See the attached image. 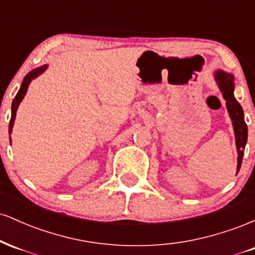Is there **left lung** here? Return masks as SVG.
<instances>
[{"instance_id":"8db88e82","label":"left lung","mask_w":255,"mask_h":255,"mask_svg":"<svg viewBox=\"0 0 255 255\" xmlns=\"http://www.w3.org/2000/svg\"><path fill=\"white\" fill-rule=\"evenodd\" d=\"M215 79L217 81L219 90H221L222 96L227 102V109L229 113L231 121H233L234 126V133H235L236 139V148H238V172L241 168L242 158H244L245 147L247 144V136H248V129L247 125L245 122L244 118V109L240 105V103L236 101L235 96H234V75L229 74V73L223 71H216Z\"/></svg>"}]
</instances>
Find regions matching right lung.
<instances>
[{
  "instance_id": "obj_1",
  "label": "right lung",
  "mask_w": 255,
  "mask_h": 255,
  "mask_svg": "<svg viewBox=\"0 0 255 255\" xmlns=\"http://www.w3.org/2000/svg\"><path fill=\"white\" fill-rule=\"evenodd\" d=\"M46 68H48V64H44V66L38 67V68L33 69V71H31L30 73H28V74L24 78V80H22V84H21V86H20L19 92L16 93V96L13 99V103H11V118L9 121V134L11 133V129H13V126H14V121H15L17 107H19V104L21 103V101L24 99L26 92H27L28 85H30V83L33 80L34 78H37L38 75L42 74V73L45 71Z\"/></svg>"
}]
</instances>
